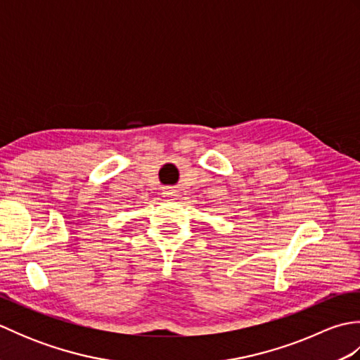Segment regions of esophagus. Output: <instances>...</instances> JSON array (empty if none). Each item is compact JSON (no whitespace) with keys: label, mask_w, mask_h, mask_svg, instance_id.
<instances>
[{"label":"esophagus","mask_w":360,"mask_h":360,"mask_svg":"<svg viewBox=\"0 0 360 360\" xmlns=\"http://www.w3.org/2000/svg\"><path fill=\"white\" fill-rule=\"evenodd\" d=\"M162 193H164L165 198H176V196H178V195H176V190H173V188H165Z\"/></svg>","instance_id":"esophagus-1"}]
</instances>
